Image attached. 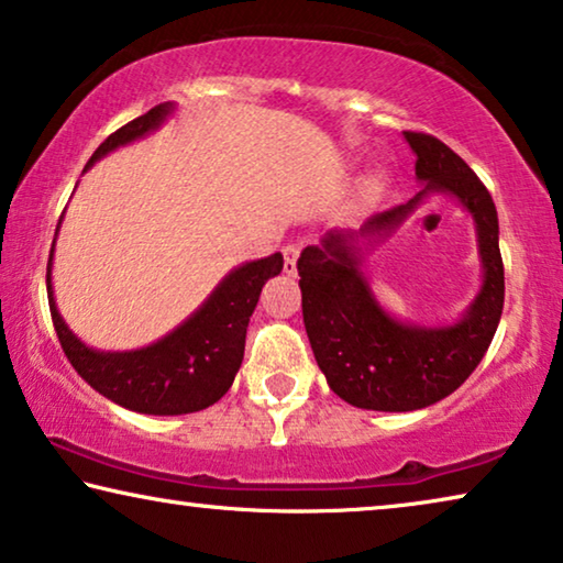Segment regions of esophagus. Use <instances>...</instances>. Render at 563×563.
<instances>
[{
	"label": "esophagus",
	"instance_id": "34e87169",
	"mask_svg": "<svg viewBox=\"0 0 563 563\" xmlns=\"http://www.w3.org/2000/svg\"><path fill=\"white\" fill-rule=\"evenodd\" d=\"M298 255H300V247L298 245H285L283 247V257H285V263H283V271L288 273V275H296V271H298Z\"/></svg>",
	"mask_w": 563,
	"mask_h": 563
}]
</instances>
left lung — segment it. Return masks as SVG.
<instances>
[{
    "label": "left lung",
    "mask_w": 563,
    "mask_h": 563,
    "mask_svg": "<svg viewBox=\"0 0 563 563\" xmlns=\"http://www.w3.org/2000/svg\"><path fill=\"white\" fill-rule=\"evenodd\" d=\"M405 139L424 187L407 205L368 217L358 232H325L298 257L303 323L325 382L343 401L376 412H412L455 391L488 351L506 296L498 212L485 184L440 139L417 131ZM432 190L457 196L474 214L484 263L482 292L457 324L440 330L401 324L375 303L357 245L383 241Z\"/></svg>",
    "instance_id": "1"
}]
</instances>
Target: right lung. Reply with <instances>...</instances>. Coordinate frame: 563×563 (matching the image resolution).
Instances as JSON below:
<instances>
[{
    "label": "right lung",
    "instance_id": "right-lung-1",
    "mask_svg": "<svg viewBox=\"0 0 563 563\" xmlns=\"http://www.w3.org/2000/svg\"><path fill=\"white\" fill-rule=\"evenodd\" d=\"M172 111V103H162L121 125L96 148L86 169L108 151L158 129ZM49 267H53V250L47 263V300L67 362L106 399L131 412L164 417L199 412L228 394L245 356L250 316L257 306L263 285L283 271V255L275 253L234 267L187 321L166 333L162 341L136 351H96L67 329L55 306Z\"/></svg>",
    "mask_w": 563,
    "mask_h": 563
}]
</instances>
